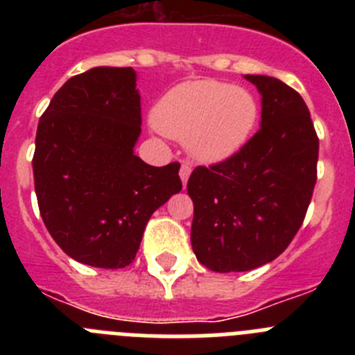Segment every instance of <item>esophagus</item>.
<instances>
[{"label": "esophagus", "instance_id": "34e87169", "mask_svg": "<svg viewBox=\"0 0 355 355\" xmlns=\"http://www.w3.org/2000/svg\"><path fill=\"white\" fill-rule=\"evenodd\" d=\"M190 174H192V165L190 163H181V168H180V178L181 181H183V184L188 183V178H190Z\"/></svg>", "mask_w": 355, "mask_h": 355}]
</instances>
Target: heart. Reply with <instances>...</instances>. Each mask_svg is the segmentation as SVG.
I'll use <instances>...</instances> for the list:
<instances>
[{
  "instance_id": "obj_1",
  "label": "heart",
  "mask_w": 355,
  "mask_h": 355,
  "mask_svg": "<svg viewBox=\"0 0 355 355\" xmlns=\"http://www.w3.org/2000/svg\"><path fill=\"white\" fill-rule=\"evenodd\" d=\"M259 108L247 89L215 80L187 81L168 90L155 110V124L172 139L187 140L200 162H222L250 139Z\"/></svg>"
}]
</instances>
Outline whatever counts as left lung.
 Wrapping results in <instances>:
<instances>
[{
    "label": "left lung",
    "instance_id": "1",
    "mask_svg": "<svg viewBox=\"0 0 355 355\" xmlns=\"http://www.w3.org/2000/svg\"><path fill=\"white\" fill-rule=\"evenodd\" d=\"M261 94V128L238 153L188 180L192 249L213 272H247L284 252L316 183L318 137L297 90L245 74Z\"/></svg>",
    "mask_w": 355,
    "mask_h": 355
}]
</instances>
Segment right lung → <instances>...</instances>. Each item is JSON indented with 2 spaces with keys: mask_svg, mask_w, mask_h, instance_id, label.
<instances>
[{
  "mask_svg": "<svg viewBox=\"0 0 355 355\" xmlns=\"http://www.w3.org/2000/svg\"><path fill=\"white\" fill-rule=\"evenodd\" d=\"M140 94L131 67L72 76L39 121L33 180L40 216L72 259L124 268L150 215L181 192L180 163L153 167L133 153Z\"/></svg>",
  "mask_w": 355,
  "mask_h": 355,
  "instance_id": "obj_1",
  "label": "right lung"
}]
</instances>
